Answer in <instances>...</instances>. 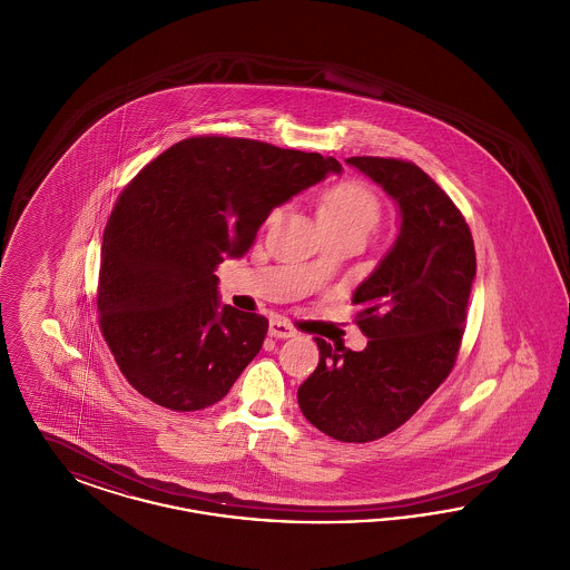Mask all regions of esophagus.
I'll return each instance as SVG.
<instances>
[{
	"instance_id": "1",
	"label": "esophagus",
	"mask_w": 570,
	"mask_h": 570,
	"mask_svg": "<svg viewBox=\"0 0 570 570\" xmlns=\"http://www.w3.org/2000/svg\"><path fill=\"white\" fill-rule=\"evenodd\" d=\"M269 335L277 337V340H288V337H295L297 331H295V326L288 325L286 321L273 318L272 323H269Z\"/></svg>"
}]
</instances>
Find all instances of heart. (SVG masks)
<instances>
[{"mask_svg":"<svg viewBox=\"0 0 570 570\" xmlns=\"http://www.w3.org/2000/svg\"><path fill=\"white\" fill-rule=\"evenodd\" d=\"M380 216L379 196L361 181H340L321 196L318 222L325 233H354L367 239Z\"/></svg>","mask_w":570,"mask_h":570,"instance_id":"b5f03b06","label":"heart"}]
</instances>
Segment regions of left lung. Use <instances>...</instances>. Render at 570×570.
Masks as SVG:
<instances>
[{
    "label": "left lung",
    "mask_w": 570,
    "mask_h": 570,
    "mask_svg": "<svg viewBox=\"0 0 570 570\" xmlns=\"http://www.w3.org/2000/svg\"><path fill=\"white\" fill-rule=\"evenodd\" d=\"M397 205V237L353 293L361 353L316 340L321 361L297 391L303 416L340 442L391 434L453 370L476 277L470 228L416 164L348 158Z\"/></svg>",
    "instance_id": "8db88e82"
}]
</instances>
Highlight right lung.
<instances>
[{"label":"right lung","instance_id":"add662e5","mask_svg":"<svg viewBox=\"0 0 570 570\" xmlns=\"http://www.w3.org/2000/svg\"><path fill=\"white\" fill-rule=\"evenodd\" d=\"M342 170L321 154L196 136L136 175L105 228L98 312L140 395L191 412L230 391L269 321L219 301L217 265L242 258L275 207Z\"/></svg>","mask_w":570,"mask_h":570}]
</instances>
